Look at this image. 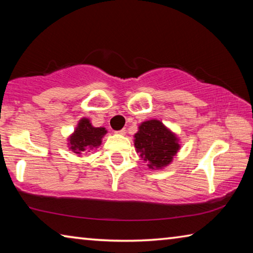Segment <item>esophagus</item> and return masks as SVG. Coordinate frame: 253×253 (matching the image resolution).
<instances>
[{
  "label": "esophagus",
  "instance_id": "34e87169",
  "mask_svg": "<svg viewBox=\"0 0 253 253\" xmlns=\"http://www.w3.org/2000/svg\"><path fill=\"white\" fill-rule=\"evenodd\" d=\"M116 134H119V135H125V134H126V129H125V128H123V129L116 131Z\"/></svg>",
  "mask_w": 253,
  "mask_h": 253
}]
</instances>
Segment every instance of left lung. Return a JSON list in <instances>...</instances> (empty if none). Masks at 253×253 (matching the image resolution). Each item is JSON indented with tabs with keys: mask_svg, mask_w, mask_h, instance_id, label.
<instances>
[{
	"mask_svg": "<svg viewBox=\"0 0 253 253\" xmlns=\"http://www.w3.org/2000/svg\"><path fill=\"white\" fill-rule=\"evenodd\" d=\"M135 147L151 169L168 166L177 153V138L160 121L144 122L135 134Z\"/></svg>",
	"mask_w": 253,
	"mask_h": 253,
	"instance_id": "obj_1",
	"label": "left lung"
}]
</instances>
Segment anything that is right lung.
<instances>
[{"instance_id": "add662e5", "label": "right lung", "mask_w": 253, "mask_h": 253, "mask_svg": "<svg viewBox=\"0 0 253 253\" xmlns=\"http://www.w3.org/2000/svg\"><path fill=\"white\" fill-rule=\"evenodd\" d=\"M106 132L105 128L93 127L89 119L83 118L69 138L70 149L76 154H81V152L96 148L101 144V138Z\"/></svg>"}]
</instances>
